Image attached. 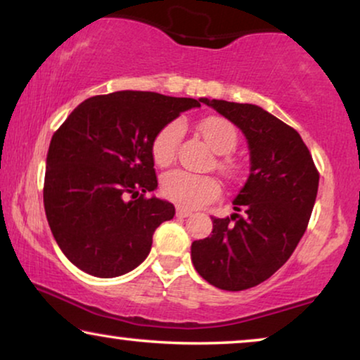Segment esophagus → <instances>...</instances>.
I'll return each mask as SVG.
<instances>
[{
	"label": "esophagus",
	"instance_id": "34e87169",
	"mask_svg": "<svg viewBox=\"0 0 360 360\" xmlns=\"http://www.w3.org/2000/svg\"><path fill=\"white\" fill-rule=\"evenodd\" d=\"M176 216L179 218H188V216H191V211L190 210H185V208H176Z\"/></svg>",
	"mask_w": 360,
	"mask_h": 360
}]
</instances>
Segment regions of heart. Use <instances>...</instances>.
<instances>
[{"instance_id":"obj_1","label":"heart","mask_w":360,"mask_h":360,"mask_svg":"<svg viewBox=\"0 0 360 360\" xmlns=\"http://www.w3.org/2000/svg\"><path fill=\"white\" fill-rule=\"evenodd\" d=\"M198 129L208 146L216 154H228L236 147L238 134L234 126L221 117H205L200 121ZM184 136V124L172 121L162 127L152 142V157L159 165H167L174 160L176 147ZM221 169L228 175L234 174V167L229 162H221ZM160 188L165 198L174 201L181 208H198L219 195V181L213 175L191 174L188 170H172L162 176Z\"/></svg>"}]
</instances>
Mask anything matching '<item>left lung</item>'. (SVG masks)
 <instances>
[{
  "label": "left lung",
  "instance_id": "left-lung-1",
  "mask_svg": "<svg viewBox=\"0 0 360 360\" xmlns=\"http://www.w3.org/2000/svg\"><path fill=\"white\" fill-rule=\"evenodd\" d=\"M203 103L243 132L250 169L233 200L236 213L211 218L213 234L191 244V262L206 282L239 292L272 277L293 254L316 201L319 175L302 136L269 111L249 103Z\"/></svg>",
  "mask_w": 360,
  "mask_h": 360
}]
</instances>
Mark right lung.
Masks as SVG:
<instances>
[{
    "label": "right lung",
    "instance_id": "1",
    "mask_svg": "<svg viewBox=\"0 0 360 360\" xmlns=\"http://www.w3.org/2000/svg\"><path fill=\"white\" fill-rule=\"evenodd\" d=\"M205 98L152 91L91 96L52 136L44 208L58 248L83 272L112 278L144 262L154 231L175 216L157 188L152 142Z\"/></svg>",
    "mask_w": 360,
    "mask_h": 360
}]
</instances>
